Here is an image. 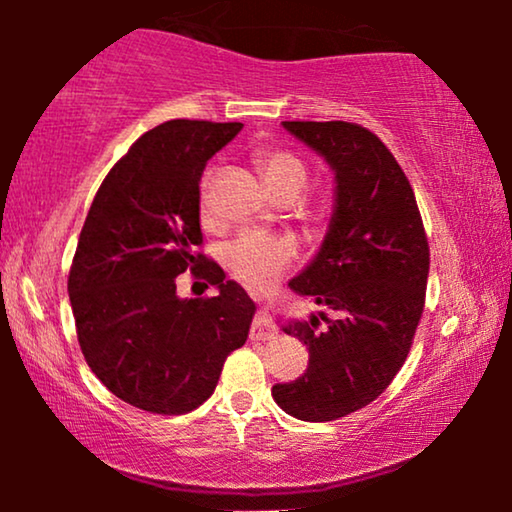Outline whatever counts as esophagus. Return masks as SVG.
<instances>
[{
    "label": "esophagus",
    "mask_w": 512,
    "mask_h": 512,
    "mask_svg": "<svg viewBox=\"0 0 512 512\" xmlns=\"http://www.w3.org/2000/svg\"><path fill=\"white\" fill-rule=\"evenodd\" d=\"M277 335V328L272 324L268 317V310H263L256 314L254 326H251V340H272Z\"/></svg>",
    "instance_id": "obj_1"
}]
</instances>
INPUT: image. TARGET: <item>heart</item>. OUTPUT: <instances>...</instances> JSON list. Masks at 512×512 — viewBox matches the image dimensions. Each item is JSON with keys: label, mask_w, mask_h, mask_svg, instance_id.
Masks as SVG:
<instances>
[{"label": "heart", "mask_w": 512, "mask_h": 512, "mask_svg": "<svg viewBox=\"0 0 512 512\" xmlns=\"http://www.w3.org/2000/svg\"><path fill=\"white\" fill-rule=\"evenodd\" d=\"M254 165L275 198H284V195L298 198L307 184V167L291 151L258 149L254 153ZM202 207H205V195H202ZM293 256H296V247L289 237L268 235L261 230H247L223 249L226 268L249 286L270 284L291 263Z\"/></svg>", "instance_id": "obj_1"}]
</instances>
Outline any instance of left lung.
<instances>
[{"instance_id": "left-lung-1", "label": "left lung", "mask_w": 512, "mask_h": 512, "mask_svg": "<svg viewBox=\"0 0 512 512\" xmlns=\"http://www.w3.org/2000/svg\"><path fill=\"white\" fill-rule=\"evenodd\" d=\"M333 172V214L324 242L289 282L298 296L335 312L286 321L282 331L310 349L298 380L272 398L303 422H333L389 387L422 319L429 242L401 165L373 132L345 121H284Z\"/></svg>"}]
</instances>
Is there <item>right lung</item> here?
<instances>
[{
	"label": "right lung",
	"mask_w": 512,
	"mask_h": 512,
	"mask_svg": "<svg viewBox=\"0 0 512 512\" xmlns=\"http://www.w3.org/2000/svg\"><path fill=\"white\" fill-rule=\"evenodd\" d=\"M242 123L177 121L144 132L102 181L76 244L69 303L90 370L139 410L184 415L207 401L247 342L254 300L202 244L200 179ZM188 267L217 289L179 299Z\"/></svg>",
	"instance_id": "right-lung-1"
}]
</instances>
